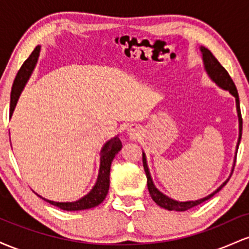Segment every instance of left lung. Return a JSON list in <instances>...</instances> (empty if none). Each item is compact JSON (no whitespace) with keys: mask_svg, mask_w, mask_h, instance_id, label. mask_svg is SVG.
I'll list each match as a JSON object with an SVG mask.
<instances>
[{"mask_svg":"<svg viewBox=\"0 0 249 249\" xmlns=\"http://www.w3.org/2000/svg\"><path fill=\"white\" fill-rule=\"evenodd\" d=\"M200 49H201V53H202V58H204L205 68H206V71L208 72V75H210L211 78H212L213 81L215 82L218 85H220V87H221L222 89H225V90H228L234 97H235L236 108H238V116H239V123H240V126H239L240 127V136H239V141H238V146H236V148H239V144H240V141H241V134H242V117H241V111H240V102H239L238 90H236L235 84H234L233 79L231 78L230 73H228L227 70H226L225 68L222 67L221 64H220L218 59H216L215 57L213 56V53L204 47H201ZM235 161H236V157H235ZM142 165H144L145 173H146L147 188H148V192H150L151 198H152L153 201L156 202L158 206H160V207L165 208V210H168V211H179V212H184V211L190 210V208H192L194 206H198V205L202 204V202L206 201V200L212 198L214 194L218 193L219 191L221 190V188L224 187L226 184H227L228 180H230V179H228L227 181H225L224 184H222L221 186L218 188V190L214 191L212 194H210V196H206V198L196 200V201L180 202V201H176V200H173V199H170L168 196H164V194H162L161 192H159V191L157 190L156 186L153 185L152 179H151L150 172H148L147 164H146V158H145L144 153H142Z\"/></svg>","mask_w":249,"mask_h":249,"instance_id":"8db88e82","label":"left lung"}]
</instances>
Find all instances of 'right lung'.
I'll return each instance as SVG.
<instances>
[{
    "label": "right lung",
    "mask_w": 249,
    "mask_h": 249,
    "mask_svg": "<svg viewBox=\"0 0 249 249\" xmlns=\"http://www.w3.org/2000/svg\"><path fill=\"white\" fill-rule=\"evenodd\" d=\"M39 53V47H36L34 49L31 55L25 59V62L22 64L21 69L18 70L17 75L14 81L13 89H11V95H10V117L13 115L14 108L16 107V103L18 101V97L21 95V91L23 89L25 82L28 81L29 76L33 72L34 68L38 58ZM122 148V142L118 137H115L113 139L108 141L104 147L101 151V167H99V174L97 178L96 185L93 186L91 192L87 194L84 198L77 200L75 202H55L50 201V200L43 199L48 201L49 204L57 206L64 211H79V210H87V208L95 207L99 205L103 200L105 199L107 194L108 192V186H110V167L111 162H112L113 158L118 151Z\"/></svg>",
    "instance_id": "right-lung-1"
}]
</instances>
